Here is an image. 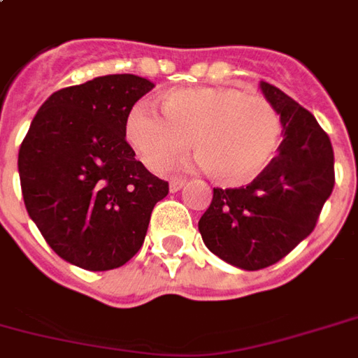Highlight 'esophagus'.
<instances>
[{
    "mask_svg": "<svg viewBox=\"0 0 358 358\" xmlns=\"http://www.w3.org/2000/svg\"><path fill=\"white\" fill-rule=\"evenodd\" d=\"M184 186H186V180L184 178H172L171 184H169V187H171L172 193L180 192V189H182Z\"/></svg>",
    "mask_w": 358,
    "mask_h": 358,
    "instance_id": "1",
    "label": "esophagus"
}]
</instances>
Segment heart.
Segmentation results:
<instances>
[{
    "mask_svg": "<svg viewBox=\"0 0 358 358\" xmlns=\"http://www.w3.org/2000/svg\"><path fill=\"white\" fill-rule=\"evenodd\" d=\"M161 113L134 106L125 138L150 171H165L189 148L206 174L224 186L258 178L279 152L282 121L266 98L233 87H184L161 96Z\"/></svg>",
    "mask_w": 358,
    "mask_h": 358,
    "instance_id": "obj_1",
    "label": "heart"
}]
</instances>
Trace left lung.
I'll use <instances>...</instances> for the list:
<instances>
[{
	"label": "left lung",
	"instance_id": "1",
	"mask_svg": "<svg viewBox=\"0 0 358 358\" xmlns=\"http://www.w3.org/2000/svg\"><path fill=\"white\" fill-rule=\"evenodd\" d=\"M282 121L277 157L248 186L213 193L199 220L203 243L220 260L256 271L282 260L315 229L334 189V152L313 113L260 81Z\"/></svg>",
	"mask_w": 358,
	"mask_h": 358
}]
</instances>
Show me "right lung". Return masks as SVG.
I'll return each instance as SVG.
<instances>
[{
  "label": "right lung",
  "mask_w": 358,
  "mask_h": 358,
  "mask_svg": "<svg viewBox=\"0 0 358 358\" xmlns=\"http://www.w3.org/2000/svg\"><path fill=\"white\" fill-rule=\"evenodd\" d=\"M150 79L113 73L52 92L18 152L28 216L47 245L73 266L108 271L144 243L153 206L169 184L153 176L127 144L134 102Z\"/></svg>",
  "instance_id": "obj_1"
}]
</instances>
